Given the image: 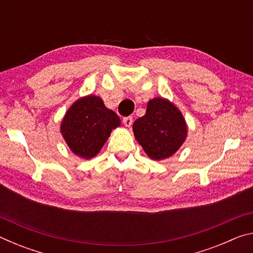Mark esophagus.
I'll return each mask as SVG.
<instances>
[{
	"mask_svg": "<svg viewBox=\"0 0 253 253\" xmlns=\"http://www.w3.org/2000/svg\"><path fill=\"white\" fill-rule=\"evenodd\" d=\"M123 123H124V125H125L126 127H130L132 125V117H130V116L124 117L123 118Z\"/></svg>",
	"mask_w": 253,
	"mask_h": 253,
	"instance_id": "esophagus-1",
	"label": "esophagus"
}]
</instances>
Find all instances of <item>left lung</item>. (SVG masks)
<instances>
[{
    "label": "left lung",
    "instance_id": "obj_1",
    "mask_svg": "<svg viewBox=\"0 0 253 253\" xmlns=\"http://www.w3.org/2000/svg\"><path fill=\"white\" fill-rule=\"evenodd\" d=\"M132 130L145 153L155 161L165 160L178 151L187 136L181 111L164 98L148 101L146 114L136 119Z\"/></svg>",
    "mask_w": 253,
    "mask_h": 253
}]
</instances>
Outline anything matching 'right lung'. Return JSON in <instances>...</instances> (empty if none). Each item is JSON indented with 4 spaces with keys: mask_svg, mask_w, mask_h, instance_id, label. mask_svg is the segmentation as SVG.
<instances>
[{
    "mask_svg": "<svg viewBox=\"0 0 253 253\" xmlns=\"http://www.w3.org/2000/svg\"><path fill=\"white\" fill-rule=\"evenodd\" d=\"M121 126L115 111L106 108L101 98L85 96L72 104L61 122V134L77 156L92 158L100 152L110 132Z\"/></svg>",
    "mask_w": 253,
    "mask_h": 253,
    "instance_id": "1",
    "label": "right lung"
}]
</instances>
